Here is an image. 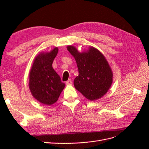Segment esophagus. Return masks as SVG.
<instances>
[{"label":"esophagus","instance_id":"obj_1","mask_svg":"<svg viewBox=\"0 0 149 149\" xmlns=\"http://www.w3.org/2000/svg\"><path fill=\"white\" fill-rule=\"evenodd\" d=\"M72 81H71V79H69L68 80V81H66V84H67V85H71V84H72Z\"/></svg>","mask_w":149,"mask_h":149}]
</instances>
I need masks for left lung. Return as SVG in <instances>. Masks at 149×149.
Returning a JSON list of instances; mask_svg holds the SVG:
<instances>
[{"mask_svg": "<svg viewBox=\"0 0 149 149\" xmlns=\"http://www.w3.org/2000/svg\"><path fill=\"white\" fill-rule=\"evenodd\" d=\"M67 49L77 63L79 74L74 80L75 88L90 101L102 97L112 83V72L106 58L96 48L79 53L73 46Z\"/></svg>", "mask_w": 149, "mask_h": 149, "instance_id": "obj_1", "label": "left lung"}]
</instances>
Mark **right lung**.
Masks as SVG:
<instances>
[{"mask_svg": "<svg viewBox=\"0 0 149 149\" xmlns=\"http://www.w3.org/2000/svg\"><path fill=\"white\" fill-rule=\"evenodd\" d=\"M58 48L42 53L35 58L29 74V88L32 96L42 104L52 105L59 97L65 84L52 67Z\"/></svg>", "mask_w": 149, "mask_h": 149, "instance_id": "add662e5", "label": "right lung"}]
</instances>
